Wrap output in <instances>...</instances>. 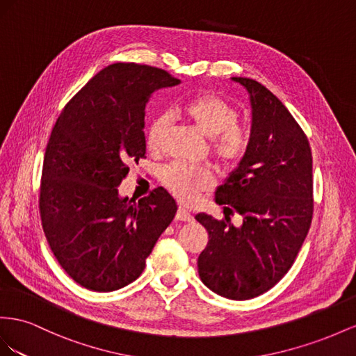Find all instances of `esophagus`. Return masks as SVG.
Instances as JSON below:
<instances>
[{
    "instance_id": "34e87169",
    "label": "esophagus",
    "mask_w": 356,
    "mask_h": 356,
    "mask_svg": "<svg viewBox=\"0 0 356 356\" xmlns=\"http://www.w3.org/2000/svg\"><path fill=\"white\" fill-rule=\"evenodd\" d=\"M176 219L180 220V222H192V220H194V216H192L186 209L179 207V210L176 213Z\"/></svg>"
}]
</instances>
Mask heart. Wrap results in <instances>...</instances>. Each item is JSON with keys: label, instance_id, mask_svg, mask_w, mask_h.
<instances>
[{"label": "heart", "instance_id": "b5f03b06", "mask_svg": "<svg viewBox=\"0 0 356 356\" xmlns=\"http://www.w3.org/2000/svg\"><path fill=\"white\" fill-rule=\"evenodd\" d=\"M184 115L201 134L211 140V154L223 165H236L245 158L249 147L248 129L240 125L237 108L215 94H201L185 101ZM171 119L167 113L156 116L147 129L146 145L150 152H159ZM162 181L177 200L194 202L201 192L209 191L215 179L204 167L172 164L165 168Z\"/></svg>", "mask_w": 356, "mask_h": 356}]
</instances>
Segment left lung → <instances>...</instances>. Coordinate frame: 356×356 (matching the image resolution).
Returning a JSON list of instances; mask_svg holds the SVG:
<instances>
[{"mask_svg":"<svg viewBox=\"0 0 356 356\" xmlns=\"http://www.w3.org/2000/svg\"><path fill=\"white\" fill-rule=\"evenodd\" d=\"M252 106L249 147L215 195L225 211H237L236 228L225 213L215 219L198 213L209 232L198 257L204 285L220 297L250 300L271 289L292 267L313 216L312 150L307 136L273 92L248 77Z\"/></svg>","mask_w":356,"mask_h":356,"instance_id":"1","label":"left lung"}]
</instances>
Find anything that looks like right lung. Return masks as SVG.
<instances>
[{"label":"right lung","instance_id":"obj_1","mask_svg":"<svg viewBox=\"0 0 356 356\" xmlns=\"http://www.w3.org/2000/svg\"><path fill=\"white\" fill-rule=\"evenodd\" d=\"M180 80L165 70L111 64L71 98L46 147L40 216L47 243L80 286L110 292L146 267L159 236L176 215L164 188L120 198L129 162L146 155L145 108L150 95Z\"/></svg>","mask_w":356,"mask_h":356}]
</instances>
